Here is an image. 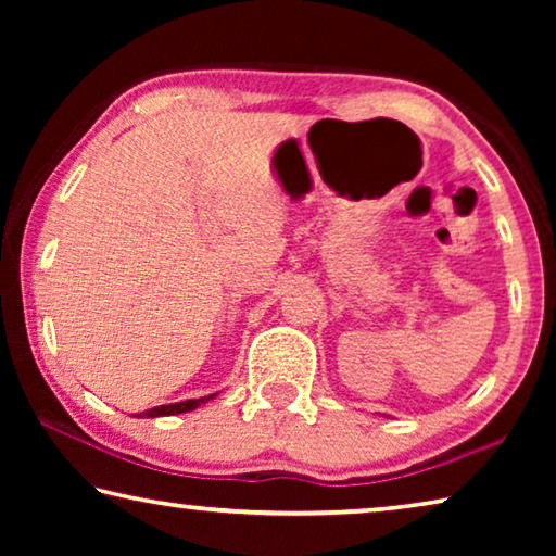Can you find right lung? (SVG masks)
Here are the masks:
<instances>
[{"label":"right lung","instance_id":"right-lung-1","mask_svg":"<svg viewBox=\"0 0 556 556\" xmlns=\"http://www.w3.org/2000/svg\"><path fill=\"white\" fill-rule=\"evenodd\" d=\"M215 394H218V392H213V394H208V397H201V400H184V402H172V404H159V407H152V409H147V412H139L137 417H164V414L191 412V409H195V407H201L203 402L213 400Z\"/></svg>","mask_w":556,"mask_h":556}]
</instances>
